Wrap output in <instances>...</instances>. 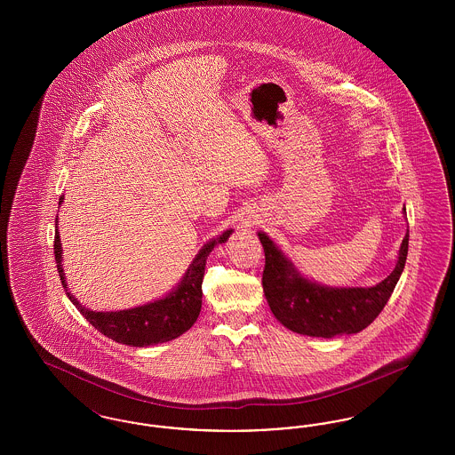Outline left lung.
I'll return each mask as SVG.
<instances>
[{"mask_svg": "<svg viewBox=\"0 0 455 455\" xmlns=\"http://www.w3.org/2000/svg\"><path fill=\"white\" fill-rule=\"evenodd\" d=\"M258 235L266 258L262 288L271 312L286 329L314 338L355 334L371 324L399 282L410 243L408 230L394 271L379 284L370 288H331L303 278L271 238L262 232Z\"/></svg>", "mask_w": 455, "mask_h": 455, "instance_id": "left-lung-1", "label": "left lung"}]
</instances>
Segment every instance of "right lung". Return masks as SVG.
I'll list each match as a JSON object with an SVG mask.
<instances>
[{
    "label": "right lung",
    "mask_w": 455,
    "mask_h": 455,
    "mask_svg": "<svg viewBox=\"0 0 455 455\" xmlns=\"http://www.w3.org/2000/svg\"><path fill=\"white\" fill-rule=\"evenodd\" d=\"M63 199L65 196L60 197V204L63 203ZM56 225H58V218H56ZM230 234L232 230H227L221 235L213 238L212 242H208L191 262L189 269L186 271L184 278L177 284V288L167 297L141 307L117 310V312H95V310L85 308L68 290L63 264H61L63 260L61 238L58 230L54 235V256H56L58 273L65 286L68 299L80 310V314L90 324L116 343L128 345V347H150V345L172 341L193 327L201 312V299H203L201 284L204 276L206 259L210 252L215 249V245L227 242Z\"/></svg>",
    "instance_id": "1"
}]
</instances>
